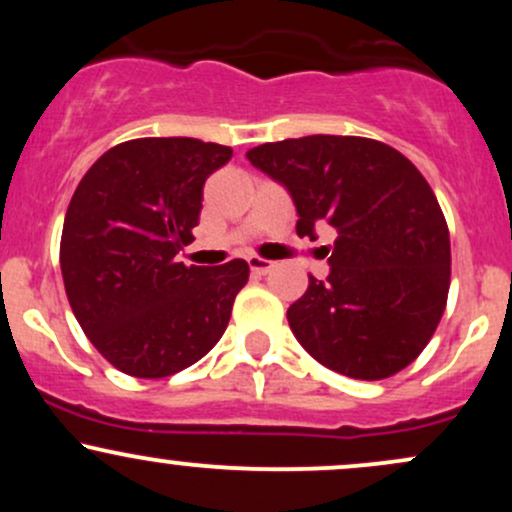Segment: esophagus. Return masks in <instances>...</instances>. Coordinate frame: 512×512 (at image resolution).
<instances>
[{
	"mask_svg": "<svg viewBox=\"0 0 512 512\" xmlns=\"http://www.w3.org/2000/svg\"><path fill=\"white\" fill-rule=\"evenodd\" d=\"M248 264H250V269H252V274H267V272H272L274 269V262H269V260H262V257H257V255H252L250 260H248Z\"/></svg>",
	"mask_w": 512,
	"mask_h": 512,
	"instance_id": "obj_1",
	"label": "esophagus"
}]
</instances>
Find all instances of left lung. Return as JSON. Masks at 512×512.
<instances>
[{
    "label": "left lung",
    "mask_w": 512,
    "mask_h": 512,
    "mask_svg": "<svg viewBox=\"0 0 512 512\" xmlns=\"http://www.w3.org/2000/svg\"><path fill=\"white\" fill-rule=\"evenodd\" d=\"M248 161L291 192L296 233L332 226L330 276H310L289 325L315 361L356 380L407 368L431 342L450 289V233L407 156L366 137L284 139Z\"/></svg>",
    "instance_id": "8db88e82"
}]
</instances>
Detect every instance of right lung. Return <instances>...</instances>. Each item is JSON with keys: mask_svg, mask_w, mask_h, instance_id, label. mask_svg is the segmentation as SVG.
I'll list each match as a JSON object with an SVG mask.
<instances>
[{"mask_svg": "<svg viewBox=\"0 0 512 512\" xmlns=\"http://www.w3.org/2000/svg\"><path fill=\"white\" fill-rule=\"evenodd\" d=\"M231 146L144 137L113 146L76 187L60 267L76 320L108 363L134 378H168L214 349L250 267H185L204 182Z\"/></svg>", "mask_w": 512, "mask_h": 512, "instance_id": "add662e5", "label": "right lung"}]
</instances>
